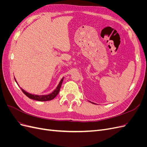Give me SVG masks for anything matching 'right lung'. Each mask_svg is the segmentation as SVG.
Listing matches in <instances>:
<instances>
[{
    "mask_svg": "<svg viewBox=\"0 0 147 147\" xmlns=\"http://www.w3.org/2000/svg\"><path fill=\"white\" fill-rule=\"evenodd\" d=\"M64 77H63V78H62L61 80V81L59 83L58 85H57V88L56 90H55L54 91H53L51 93H50V94H47V95H37V94H30V93H29L27 91H26L25 90H24L23 88H21V90H22V91H23L24 92V94L27 96L29 98L31 99H33V100H38V101H48V100H51L52 99H53L55 98V97L58 94V93L59 92V91H60V89H61V85H62V83H63V82L64 80ZM15 82H16V83L18 84L17 83V81L15 79ZM19 85V84H18Z\"/></svg>",
    "mask_w": 147,
    "mask_h": 147,
    "instance_id": "obj_1",
    "label": "right lung"
}]
</instances>
